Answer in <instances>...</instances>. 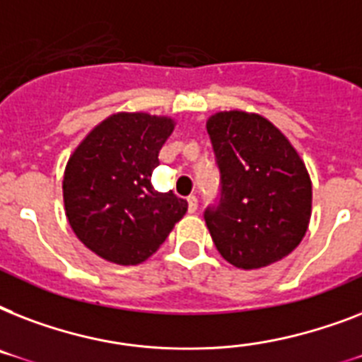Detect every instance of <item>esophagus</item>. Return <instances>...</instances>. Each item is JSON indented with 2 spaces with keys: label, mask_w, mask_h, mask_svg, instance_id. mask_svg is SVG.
<instances>
[{
  "label": "esophagus",
  "mask_w": 362,
  "mask_h": 362,
  "mask_svg": "<svg viewBox=\"0 0 362 362\" xmlns=\"http://www.w3.org/2000/svg\"><path fill=\"white\" fill-rule=\"evenodd\" d=\"M197 206H199L197 197H195V195H189V197H187V210H189V212H195Z\"/></svg>",
  "instance_id": "34e87169"
}]
</instances>
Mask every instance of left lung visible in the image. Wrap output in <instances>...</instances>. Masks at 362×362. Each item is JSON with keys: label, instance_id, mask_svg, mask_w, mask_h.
Returning <instances> with one entry per match:
<instances>
[{"label": "left lung", "instance_id": "left-lung-1", "mask_svg": "<svg viewBox=\"0 0 362 362\" xmlns=\"http://www.w3.org/2000/svg\"><path fill=\"white\" fill-rule=\"evenodd\" d=\"M206 131L220 169V199L204 221L221 257L261 269L300 244L312 214V182L286 135L267 118L218 112Z\"/></svg>", "mask_w": 362, "mask_h": 362}]
</instances>
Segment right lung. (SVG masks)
Here are the masks:
<instances>
[{
	"label": "right lung",
	"mask_w": 362,
	"mask_h": 362,
	"mask_svg": "<svg viewBox=\"0 0 362 362\" xmlns=\"http://www.w3.org/2000/svg\"><path fill=\"white\" fill-rule=\"evenodd\" d=\"M175 122L120 112L93 127L67 161L65 214L78 240L116 264L146 261L186 214L187 201L156 192L153 169Z\"/></svg>",
	"instance_id": "right-lung-1"
}]
</instances>
